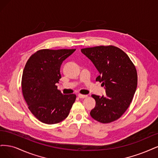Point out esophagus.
<instances>
[{
  "label": "esophagus",
  "mask_w": 158,
  "mask_h": 158,
  "mask_svg": "<svg viewBox=\"0 0 158 158\" xmlns=\"http://www.w3.org/2000/svg\"><path fill=\"white\" fill-rule=\"evenodd\" d=\"M78 96H79V98H85L87 97V95H84V94H78Z\"/></svg>",
  "instance_id": "obj_1"
}]
</instances>
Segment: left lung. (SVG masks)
Here are the masks:
<instances>
[{
  "label": "left lung",
  "instance_id": "1",
  "mask_svg": "<svg viewBox=\"0 0 158 158\" xmlns=\"http://www.w3.org/2000/svg\"><path fill=\"white\" fill-rule=\"evenodd\" d=\"M99 72L96 81L105 86L106 96L93 94L96 101L90 116L102 123L118 119L129 108L137 86V72L125 52L112 45L81 49Z\"/></svg>",
  "mask_w": 158,
  "mask_h": 158
}]
</instances>
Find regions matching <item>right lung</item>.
Wrapping results in <instances>:
<instances>
[{"mask_svg": "<svg viewBox=\"0 0 158 158\" xmlns=\"http://www.w3.org/2000/svg\"><path fill=\"white\" fill-rule=\"evenodd\" d=\"M76 49L39 50L25 65L22 79L23 98L33 115L42 123L56 124L68 116L76 95L63 94L56 84L60 66Z\"/></svg>", "mask_w": 158, "mask_h": 158, "instance_id": "right-lung-1", "label": "right lung"}]
</instances>
